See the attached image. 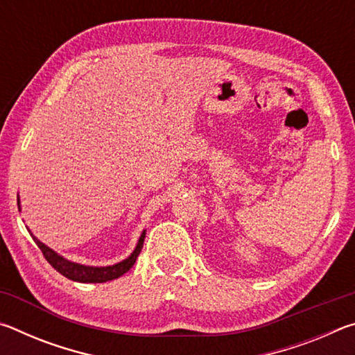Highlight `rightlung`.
<instances>
[{
    "mask_svg": "<svg viewBox=\"0 0 355 355\" xmlns=\"http://www.w3.org/2000/svg\"><path fill=\"white\" fill-rule=\"evenodd\" d=\"M19 205H20V199H19ZM31 236L34 239V243L39 245V249L42 250V254H44L45 260L50 263L58 272H61L64 277H67L73 282H81V284H103V282H107V280L119 279L120 275L128 272L130 269L133 268L137 255H139L142 250L144 238H146V230L142 232L139 241H137L136 249L133 250V254H131L128 258H125L123 261H120L117 264H112V266H100V268L98 266H84V264L65 260L64 257L58 255L55 250L46 248L44 243H40L39 239L33 235V233H31Z\"/></svg>",
    "mask_w": 355,
    "mask_h": 355,
    "instance_id": "obj_1",
    "label": "right lung"
}]
</instances>
